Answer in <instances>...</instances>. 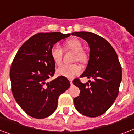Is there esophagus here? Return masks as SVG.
<instances>
[{"label":"esophagus","mask_w":134,"mask_h":134,"mask_svg":"<svg viewBox=\"0 0 134 134\" xmlns=\"http://www.w3.org/2000/svg\"><path fill=\"white\" fill-rule=\"evenodd\" d=\"M69 82H70L71 86H72V85H73V81H72V80H69Z\"/></svg>","instance_id":"obj_1"}]
</instances>
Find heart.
<instances>
[{"instance_id":"1","label":"heart","mask_w":134,"mask_h":134,"mask_svg":"<svg viewBox=\"0 0 134 134\" xmlns=\"http://www.w3.org/2000/svg\"><path fill=\"white\" fill-rule=\"evenodd\" d=\"M66 48L72 51L75 53L74 60L81 63L85 62L86 60V55L82 52L83 46L80 41L76 39L67 40L65 44ZM51 56L52 58L54 63L57 65H60L63 61V49L58 44H54L51 47L50 51ZM81 72V67L76 64L64 65L59 67L56 70V74L58 76L71 79L75 76L79 74Z\"/></svg>"}]
</instances>
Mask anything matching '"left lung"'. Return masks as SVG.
Listing matches in <instances>:
<instances>
[{
    "label": "left lung",
    "instance_id": "8db88e82",
    "mask_svg": "<svg viewBox=\"0 0 134 134\" xmlns=\"http://www.w3.org/2000/svg\"><path fill=\"white\" fill-rule=\"evenodd\" d=\"M71 35L88 42L89 60L81 77L93 79L86 83H82L79 79L74 80V85L80 89V95L74 99V106L83 115L98 117L112 106L118 94L122 81L120 63L114 48L99 35L89 32H75Z\"/></svg>",
    "mask_w": 134,
    "mask_h": 134
}]
</instances>
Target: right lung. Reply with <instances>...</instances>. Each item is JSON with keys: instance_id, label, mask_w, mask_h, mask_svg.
I'll return each instance as SVG.
<instances>
[{"instance_id": "right-lung-1", "label": "right lung", "mask_w": 134, "mask_h": 134, "mask_svg": "<svg viewBox=\"0 0 134 134\" xmlns=\"http://www.w3.org/2000/svg\"><path fill=\"white\" fill-rule=\"evenodd\" d=\"M70 36L60 32L37 33L28 39L16 53L10 69L12 92L16 102L30 116L42 119L56 110L59 96L70 86L69 80L55 74L51 48Z\"/></svg>"}]
</instances>
